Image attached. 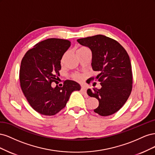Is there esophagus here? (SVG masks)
<instances>
[{
  "label": "esophagus",
  "instance_id": "obj_1",
  "mask_svg": "<svg viewBox=\"0 0 155 155\" xmlns=\"http://www.w3.org/2000/svg\"><path fill=\"white\" fill-rule=\"evenodd\" d=\"M81 91L83 94H87V87L85 86L82 85L81 88Z\"/></svg>",
  "mask_w": 155,
  "mask_h": 155
}]
</instances>
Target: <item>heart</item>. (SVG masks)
Masks as SVG:
<instances>
[{
	"label": "heart",
	"instance_id": "1",
	"mask_svg": "<svg viewBox=\"0 0 155 155\" xmlns=\"http://www.w3.org/2000/svg\"><path fill=\"white\" fill-rule=\"evenodd\" d=\"M84 48H85L82 47V48H79V50H81V49H84ZM74 77L75 79H77V80H81V79H82V76H81V75H80V74H76V75H74Z\"/></svg>",
	"mask_w": 155,
	"mask_h": 155
}]
</instances>
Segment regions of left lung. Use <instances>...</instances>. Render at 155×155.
Wrapping results in <instances>:
<instances>
[{"label":"left lung","mask_w":155,"mask_h":155,"mask_svg":"<svg viewBox=\"0 0 155 155\" xmlns=\"http://www.w3.org/2000/svg\"><path fill=\"white\" fill-rule=\"evenodd\" d=\"M77 41L91 50L92 68L99 72L96 79L101 82V88L87 90L89 96L99 101L94 111L102 116L114 114L125 104L132 91L133 74L127 52L118 42L103 35Z\"/></svg>","instance_id":"1"}]
</instances>
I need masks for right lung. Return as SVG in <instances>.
Wrapping results in <instances>:
<instances>
[{
    "label": "right lung",
    "instance_id": "add662e5",
    "mask_svg": "<svg viewBox=\"0 0 155 155\" xmlns=\"http://www.w3.org/2000/svg\"><path fill=\"white\" fill-rule=\"evenodd\" d=\"M70 46V42L51 38L39 42L23 57L19 79L23 94L36 112L45 116H53L66 106L71 93L79 91L77 82L66 80L63 85L55 87L61 68V60Z\"/></svg>",
    "mask_w": 155,
    "mask_h": 155
}]
</instances>
